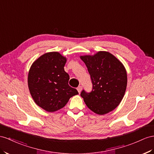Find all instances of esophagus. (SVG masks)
Here are the masks:
<instances>
[{
	"label": "esophagus",
	"mask_w": 154,
	"mask_h": 154,
	"mask_svg": "<svg viewBox=\"0 0 154 154\" xmlns=\"http://www.w3.org/2000/svg\"><path fill=\"white\" fill-rule=\"evenodd\" d=\"M82 88V87L81 86H78L77 88V91H78V92H79V93H80V92H81Z\"/></svg>",
	"instance_id": "esophagus-1"
}]
</instances>
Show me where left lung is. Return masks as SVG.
<instances>
[{"label":"left lung","instance_id":"1","mask_svg":"<svg viewBox=\"0 0 154 154\" xmlns=\"http://www.w3.org/2000/svg\"><path fill=\"white\" fill-rule=\"evenodd\" d=\"M88 68L92 90H83L81 96L86 106L97 115L113 111L120 103L127 87V72L122 63L107 51L80 57Z\"/></svg>","mask_w":154,"mask_h":154}]
</instances>
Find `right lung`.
Masks as SVG:
<instances>
[{
	"label": "right lung",
	"mask_w": 154,
	"mask_h": 154,
	"mask_svg": "<svg viewBox=\"0 0 154 154\" xmlns=\"http://www.w3.org/2000/svg\"><path fill=\"white\" fill-rule=\"evenodd\" d=\"M66 60L58 52L47 53L35 60L30 68V93L35 103L47 112L63 108L70 97L79 94L68 85L69 76L64 68Z\"/></svg>",
	"instance_id": "obj_1"
}]
</instances>
